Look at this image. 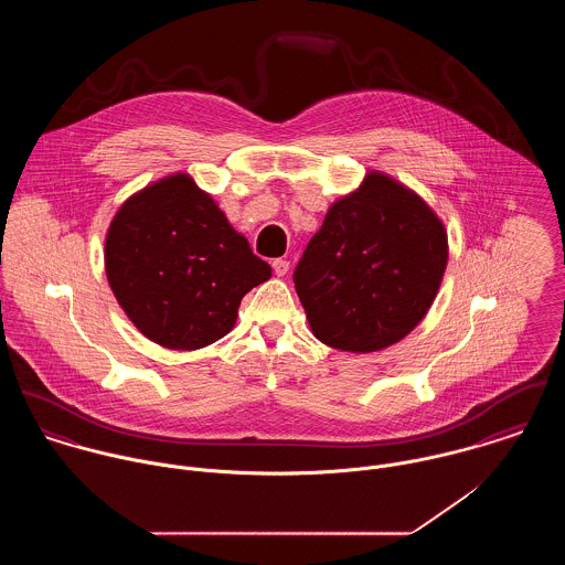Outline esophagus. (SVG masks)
I'll return each mask as SVG.
<instances>
[{
    "label": "esophagus",
    "instance_id": "1",
    "mask_svg": "<svg viewBox=\"0 0 565 565\" xmlns=\"http://www.w3.org/2000/svg\"><path fill=\"white\" fill-rule=\"evenodd\" d=\"M271 267H274V274L276 276H285L289 271V260L287 258H274L271 260Z\"/></svg>",
    "mask_w": 565,
    "mask_h": 565
}]
</instances>
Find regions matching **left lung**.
<instances>
[{
	"instance_id": "8db88e82",
	"label": "left lung",
	"mask_w": 565,
	"mask_h": 565,
	"mask_svg": "<svg viewBox=\"0 0 565 565\" xmlns=\"http://www.w3.org/2000/svg\"><path fill=\"white\" fill-rule=\"evenodd\" d=\"M448 260L444 224L413 191L372 171L334 202L294 271L316 337L376 352L430 309Z\"/></svg>"
}]
</instances>
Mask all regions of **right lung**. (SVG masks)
I'll return each mask as SVG.
<instances>
[{"label": "right lung", "mask_w": 565, "mask_h": 565, "mask_svg": "<svg viewBox=\"0 0 565 565\" xmlns=\"http://www.w3.org/2000/svg\"><path fill=\"white\" fill-rule=\"evenodd\" d=\"M104 256L130 322L171 350H198L228 334L243 296L271 276L186 173L132 195L108 228Z\"/></svg>", "instance_id": "obj_1"}]
</instances>
